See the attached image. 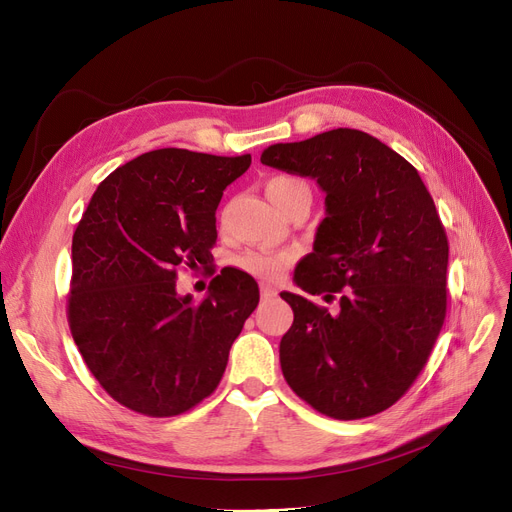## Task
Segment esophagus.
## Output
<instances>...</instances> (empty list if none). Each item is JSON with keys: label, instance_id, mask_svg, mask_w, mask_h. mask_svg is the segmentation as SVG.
Returning <instances> with one entry per match:
<instances>
[{"label": "esophagus", "instance_id": "1", "mask_svg": "<svg viewBox=\"0 0 512 512\" xmlns=\"http://www.w3.org/2000/svg\"><path fill=\"white\" fill-rule=\"evenodd\" d=\"M259 293H261V299L263 301H270L276 297V288H272L270 284H261L259 286Z\"/></svg>", "mask_w": 512, "mask_h": 512}]
</instances>
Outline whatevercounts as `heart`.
Returning a JSON list of instances; mask_svg holds the SVG:
<instances>
[{
    "instance_id": "b5f03b06",
    "label": "heart",
    "mask_w": 512,
    "mask_h": 512,
    "mask_svg": "<svg viewBox=\"0 0 512 512\" xmlns=\"http://www.w3.org/2000/svg\"><path fill=\"white\" fill-rule=\"evenodd\" d=\"M265 192H268L270 201L276 205L278 211L297 196L311 198L307 184L301 180H295V177H274V180H270L268 186H265ZM236 265L240 270H244L247 274H253L257 278H276L284 272V268L288 265V255L249 251V253H242L236 259Z\"/></svg>"
}]
</instances>
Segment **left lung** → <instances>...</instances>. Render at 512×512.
I'll use <instances>...</instances> for the list:
<instances>
[{"label":"left lung","instance_id":"8db88e82","mask_svg":"<svg viewBox=\"0 0 512 512\" xmlns=\"http://www.w3.org/2000/svg\"><path fill=\"white\" fill-rule=\"evenodd\" d=\"M261 163L316 180L326 217L295 268L282 374L303 402L337 420L391 408L425 368L446 320L448 236L418 171L358 129L274 144Z\"/></svg>","mask_w":512,"mask_h":512}]
</instances>
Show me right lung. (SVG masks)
<instances>
[{"instance_id": "1", "label": "right lung", "mask_w": 512, "mask_h": 512, "mask_svg": "<svg viewBox=\"0 0 512 512\" xmlns=\"http://www.w3.org/2000/svg\"><path fill=\"white\" fill-rule=\"evenodd\" d=\"M251 154L184 148L140 154L94 192L73 234L66 316L83 362L121 406L184 414L209 397L257 303L247 272L224 268L194 303L175 291L177 268H207L215 211Z\"/></svg>"}]
</instances>
